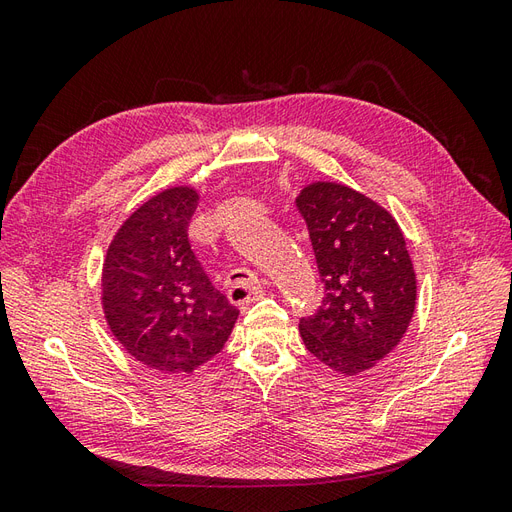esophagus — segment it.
I'll return each instance as SVG.
<instances>
[{
  "label": "esophagus",
  "mask_w": 512,
  "mask_h": 512,
  "mask_svg": "<svg viewBox=\"0 0 512 512\" xmlns=\"http://www.w3.org/2000/svg\"><path fill=\"white\" fill-rule=\"evenodd\" d=\"M260 294H262V282L258 280L256 275H252L250 280L237 282L235 286L228 290L230 301L237 303V305H245V303H250V301H256Z\"/></svg>",
  "instance_id": "esophagus-1"
}]
</instances>
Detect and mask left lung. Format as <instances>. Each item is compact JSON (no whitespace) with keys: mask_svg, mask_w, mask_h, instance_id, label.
<instances>
[{"mask_svg":"<svg viewBox=\"0 0 512 512\" xmlns=\"http://www.w3.org/2000/svg\"><path fill=\"white\" fill-rule=\"evenodd\" d=\"M324 286L322 305L301 318L305 348L320 363L356 376L406 335L416 275L393 215L344 183L316 181L297 196Z\"/></svg>","mask_w":512,"mask_h":512,"instance_id":"obj_1","label":"left lung"}]
</instances>
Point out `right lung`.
<instances>
[{"instance_id":"right-lung-1","label":"right lung","mask_w":512,"mask_h":512,"mask_svg":"<svg viewBox=\"0 0 512 512\" xmlns=\"http://www.w3.org/2000/svg\"><path fill=\"white\" fill-rule=\"evenodd\" d=\"M198 198L192 185L149 198L121 224L102 267L108 329L138 363L164 374L211 361L239 316L190 247Z\"/></svg>"}]
</instances>
